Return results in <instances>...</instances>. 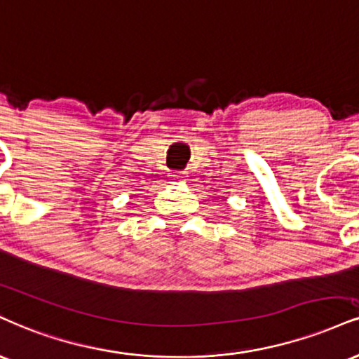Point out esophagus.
<instances>
[{
	"instance_id": "obj_1",
	"label": "esophagus",
	"mask_w": 359,
	"mask_h": 359,
	"mask_svg": "<svg viewBox=\"0 0 359 359\" xmlns=\"http://www.w3.org/2000/svg\"><path fill=\"white\" fill-rule=\"evenodd\" d=\"M184 174H182V172H179V174H174V175H172V179H174V180H184Z\"/></svg>"
}]
</instances>
